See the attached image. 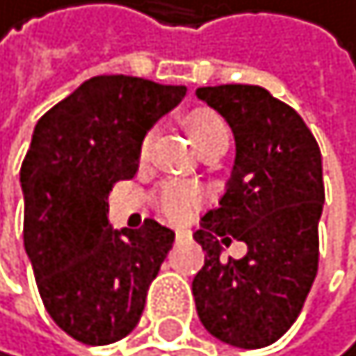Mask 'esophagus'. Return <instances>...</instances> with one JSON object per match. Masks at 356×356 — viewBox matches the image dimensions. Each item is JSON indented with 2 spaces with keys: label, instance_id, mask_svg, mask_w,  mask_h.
I'll use <instances>...</instances> for the list:
<instances>
[{
  "label": "esophagus",
  "instance_id": "obj_1",
  "mask_svg": "<svg viewBox=\"0 0 356 356\" xmlns=\"http://www.w3.org/2000/svg\"><path fill=\"white\" fill-rule=\"evenodd\" d=\"M175 238H177V242L188 240V238H191V231H188V229H177V231H175Z\"/></svg>",
  "mask_w": 356,
  "mask_h": 356
}]
</instances>
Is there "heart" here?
I'll return each instance as SVG.
<instances>
[{
    "mask_svg": "<svg viewBox=\"0 0 356 356\" xmlns=\"http://www.w3.org/2000/svg\"><path fill=\"white\" fill-rule=\"evenodd\" d=\"M181 123L188 129L195 147L204 152L206 147L218 145V143H229V129L224 125L222 116L211 107H193L188 112L181 114ZM154 134L147 132L141 143H138V159H147V154L152 150ZM204 200V188L200 184L193 181H168L156 195V211L163 220L168 222H186L193 218V213L200 209Z\"/></svg>",
    "mask_w": 356,
    "mask_h": 356,
    "instance_id": "obj_1",
    "label": "heart"
}]
</instances>
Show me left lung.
<instances>
[{
    "label": "left lung",
    "instance_id": "left-lung-1",
    "mask_svg": "<svg viewBox=\"0 0 356 356\" xmlns=\"http://www.w3.org/2000/svg\"><path fill=\"white\" fill-rule=\"evenodd\" d=\"M197 96L235 136L227 193L193 233L206 251L193 278L197 314L224 343L265 348L294 325L318 271L321 150L302 118L267 89L218 85ZM229 234L248 244L244 259L221 260Z\"/></svg>",
    "mask_w": 356,
    "mask_h": 356
}]
</instances>
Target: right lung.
I'll list each match as a JSON object with an SVG mask.
<instances>
[{"instance_id": "add662e5", "label": "right lung", "mask_w": 356, "mask_h": 356, "mask_svg": "<svg viewBox=\"0 0 356 356\" xmlns=\"http://www.w3.org/2000/svg\"><path fill=\"white\" fill-rule=\"evenodd\" d=\"M184 85L96 76L38 121L22 161L24 247L51 318L85 346L136 327L175 233L145 220L114 231L107 195L138 170V143Z\"/></svg>"}]
</instances>
